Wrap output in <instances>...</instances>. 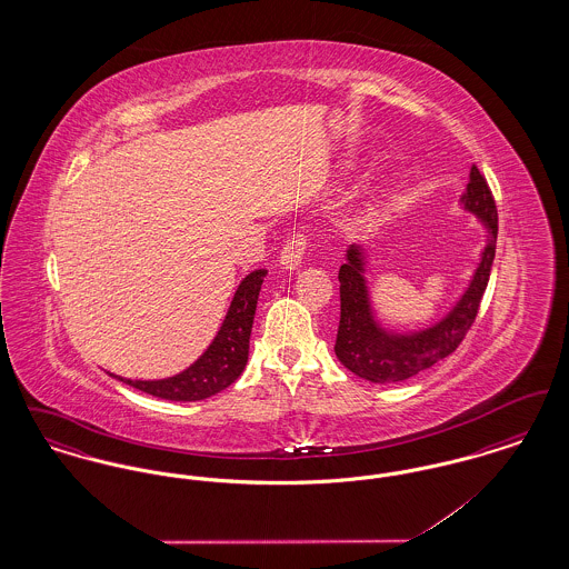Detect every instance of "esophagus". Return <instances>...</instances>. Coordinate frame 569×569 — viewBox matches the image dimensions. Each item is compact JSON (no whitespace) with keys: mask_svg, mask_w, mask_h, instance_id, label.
I'll return each mask as SVG.
<instances>
[{"mask_svg":"<svg viewBox=\"0 0 569 569\" xmlns=\"http://www.w3.org/2000/svg\"><path fill=\"white\" fill-rule=\"evenodd\" d=\"M305 251H307V237L305 234H292L286 244H283V249H281V267L286 269V271H297L298 267L302 264V256H305Z\"/></svg>","mask_w":569,"mask_h":569,"instance_id":"obj_1","label":"esophagus"}]
</instances>
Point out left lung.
<instances>
[{"label":"left lung","mask_w":569,"mask_h":569,"mask_svg":"<svg viewBox=\"0 0 569 569\" xmlns=\"http://www.w3.org/2000/svg\"><path fill=\"white\" fill-rule=\"evenodd\" d=\"M460 207L480 219L487 230V244L459 300L441 320L427 328L397 332L379 325L365 277L367 251L360 244L348 247L346 264L339 269L341 320L335 353L358 378L373 383H397L413 378L455 352L473 325L487 290L497 244V207L478 166H471Z\"/></svg>","instance_id":"left-lung-1"}]
</instances>
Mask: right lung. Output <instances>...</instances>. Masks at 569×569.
<instances>
[{
    "mask_svg": "<svg viewBox=\"0 0 569 569\" xmlns=\"http://www.w3.org/2000/svg\"><path fill=\"white\" fill-rule=\"evenodd\" d=\"M267 272V269L249 272L239 283L216 339L186 371L163 379H126L114 373L109 376L166 401H202L226 390L232 381L239 379L247 365L249 335Z\"/></svg>",
    "mask_w": 569,
    "mask_h": 569,
    "instance_id": "right-lung-1",
    "label": "right lung"
}]
</instances>
